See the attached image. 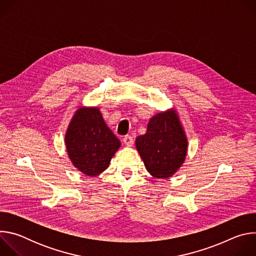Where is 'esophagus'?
<instances>
[{"mask_svg":"<svg viewBox=\"0 0 256 256\" xmlns=\"http://www.w3.org/2000/svg\"><path fill=\"white\" fill-rule=\"evenodd\" d=\"M124 142L126 146H128V147H132V144H134V138L132 136H124Z\"/></svg>","mask_w":256,"mask_h":256,"instance_id":"esophagus-1","label":"esophagus"}]
</instances>
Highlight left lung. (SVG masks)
Instances as JSON below:
<instances>
[{"mask_svg": "<svg viewBox=\"0 0 256 256\" xmlns=\"http://www.w3.org/2000/svg\"><path fill=\"white\" fill-rule=\"evenodd\" d=\"M136 148L146 169L155 178L173 176L184 163L188 140L176 109L152 116L144 134L136 138Z\"/></svg>", "mask_w": 256, "mask_h": 256, "instance_id": "obj_1", "label": "left lung"}]
</instances>
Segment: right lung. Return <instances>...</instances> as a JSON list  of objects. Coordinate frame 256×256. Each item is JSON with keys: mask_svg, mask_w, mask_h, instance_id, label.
Masks as SVG:
<instances>
[{"mask_svg": "<svg viewBox=\"0 0 256 256\" xmlns=\"http://www.w3.org/2000/svg\"><path fill=\"white\" fill-rule=\"evenodd\" d=\"M68 156L86 176H98L109 166L120 148V140L105 124L97 106L80 105L64 134Z\"/></svg>", "mask_w": 256, "mask_h": 256, "instance_id": "add662e5", "label": "right lung"}]
</instances>
